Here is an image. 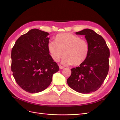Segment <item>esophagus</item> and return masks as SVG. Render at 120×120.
<instances>
[{
    "label": "esophagus",
    "instance_id": "obj_1",
    "mask_svg": "<svg viewBox=\"0 0 120 120\" xmlns=\"http://www.w3.org/2000/svg\"><path fill=\"white\" fill-rule=\"evenodd\" d=\"M64 68V66H61V65H59V68H60V69H63V68Z\"/></svg>",
    "mask_w": 120,
    "mask_h": 120
}]
</instances>
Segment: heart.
<instances>
[{
	"mask_svg": "<svg viewBox=\"0 0 120 120\" xmlns=\"http://www.w3.org/2000/svg\"><path fill=\"white\" fill-rule=\"evenodd\" d=\"M55 41H49L48 44V51L54 61H59L64 52V64L79 66L84 62L88 56L89 43L78 36L70 33L60 34L56 36Z\"/></svg>",
	"mask_w": 120,
	"mask_h": 120,
	"instance_id": "heart-1",
	"label": "heart"
}]
</instances>
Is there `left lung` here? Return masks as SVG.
<instances>
[{"instance_id":"1","label":"left lung","mask_w":120,"mask_h":120,"mask_svg":"<svg viewBox=\"0 0 120 120\" xmlns=\"http://www.w3.org/2000/svg\"><path fill=\"white\" fill-rule=\"evenodd\" d=\"M75 34L85 36L90 51L84 62L71 69L67 83L75 91L86 94L99 89L106 78L109 69L110 50L103 38L92 30L86 28Z\"/></svg>"}]
</instances>
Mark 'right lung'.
<instances>
[{
  "label": "right lung",
  "instance_id": "obj_1",
  "mask_svg": "<svg viewBox=\"0 0 120 120\" xmlns=\"http://www.w3.org/2000/svg\"><path fill=\"white\" fill-rule=\"evenodd\" d=\"M48 32L32 29L17 39L11 50V71L21 89L41 92L49 86L59 67L48 49Z\"/></svg>",
  "mask_w": 120,
  "mask_h": 120
}]
</instances>
